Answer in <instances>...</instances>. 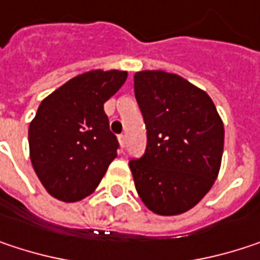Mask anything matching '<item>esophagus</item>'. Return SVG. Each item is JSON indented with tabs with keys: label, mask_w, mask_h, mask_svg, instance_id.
<instances>
[{
	"label": "esophagus",
	"mask_w": 260,
	"mask_h": 260,
	"mask_svg": "<svg viewBox=\"0 0 260 260\" xmlns=\"http://www.w3.org/2000/svg\"><path fill=\"white\" fill-rule=\"evenodd\" d=\"M119 141H120V146H122V147H125V144H126L125 135H119Z\"/></svg>",
	"instance_id": "esophagus-1"
}]
</instances>
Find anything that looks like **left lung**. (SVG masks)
Wrapping results in <instances>:
<instances>
[{"mask_svg": "<svg viewBox=\"0 0 260 260\" xmlns=\"http://www.w3.org/2000/svg\"><path fill=\"white\" fill-rule=\"evenodd\" d=\"M134 92L147 134L143 156L129 160L135 189L157 214L184 213L219 174L222 119L211 98L177 74L135 73Z\"/></svg>", "mask_w": 260, "mask_h": 260, "instance_id": "obj_1", "label": "left lung"}]
</instances>
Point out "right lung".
<instances>
[{
    "label": "right lung",
    "instance_id": "right-lung-1",
    "mask_svg": "<svg viewBox=\"0 0 260 260\" xmlns=\"http://www.w3.org/2000/svg\"><path fill=\"white\" fill-rule=\"evenodd\" d=\"M125 71H90L62 84L37 110L29 125V153L46 190L74 202L90 195L116 157L104 103L126 80Z\"/></svg>",
    "mask_w": 260,
    "mask_h": 260
}]
</instances>
